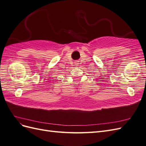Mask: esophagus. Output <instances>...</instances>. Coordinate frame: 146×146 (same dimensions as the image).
I'll use <instances>...</instances> for the list:
<instances>
[{"label":"esophagus","instance_id":"obj_1","mask_svg":"<svg viewBox=\"0 0 146 146\" xmlns=\"http://www.w3.org/2000/svg\"><path fill=\"white\" fill-rule=\"evenodd\" d=\"M78 64V63H76V65H78V64Z\"/></svg>","mask_w":146,"mask_h":146}]
</instances>
